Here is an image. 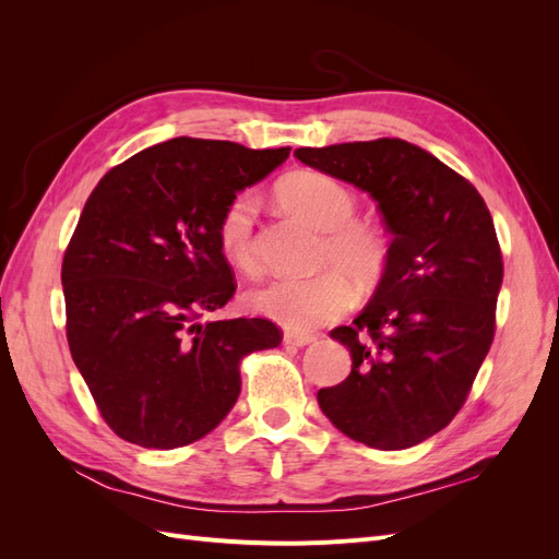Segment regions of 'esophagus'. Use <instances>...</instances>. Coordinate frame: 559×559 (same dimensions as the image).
Listing matches in <instances>:
<instances>
[{"mask_svg":"<svg viewBox=\"0 0 559 559\" xmlns=\"http://www.w3.org/2000/svg\"><path fill=\"white\" fill-rule=\"evenodd\" d=\"M284 343L289 345V347H306V345L314 343V335L298 333V331H286L284 333Z\"/></svg>","mask_w":559,"mask_h":559,"instance_id":"1","label":"esophagus"}]
</instances>
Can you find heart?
Instances as JSON below:
<instances>
[{
	"mask_svg": "<svg viewBox=\"0 0 559 559\" xmlns=\"http://www.w3.org/2000/svg\"><path fill=\"white\" fill-rule=\"evenodd\" d=\"M280 205L294 216L324 230L314 257L319 273L308 280H275L249 296L251 308L275 319L292 331H310L345 314L354 300L352 284L370 292L386 275L392 263V240L382 224L359 218V200L352 189L331 175L298 170L277 183ZM259 198L240 191L228 198L216 218V245L224 259L257 273L259 259L253 247Z\"/></svg>",
	"mask_w": 559,
	"mask_h": 559,
	"instance_id": "1",
	"label": "heart"
}]
</instances>
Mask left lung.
<instances>
[{"mask_svg":"<svg viewBox=\"0 0 559 559\" xmlns=\"http://www.w3.org/2000/svg\"><path fill=\"white\" fill-rule=\"evenodd\" d=\"M294 156L370 193L394 235L373 300L331 331L352 370L319 389V408L368 448L417 445L462 411L495 341L503 259L492 214L468 179L396 138Z\"/></svg>","mask_w":559,"mask_h":559,"instance_id":"1","label":"left lung"}]
</instances>
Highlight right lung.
I'll return each mask as SVG.
<instances>
[{"instance_id": "obj_1", "label": "right lung", "mask_w": 559, "mask_h": 559, "mask_svg": "<svg viewBox=\"0 0 559 559\" xmlns=\"http://www.w3.org/2000/svg\"><path fill=\"white\" fill-rule=\"evenodd\" d=\"M289 151L177 138L111 167L86 200L62 259L64 329L123 441L173 450L207 436L240 396V361L282 343L270 319L200 317L238 289L218 214Z\"/></svg>"}]
</instances>
